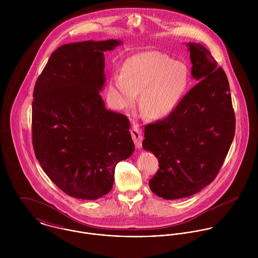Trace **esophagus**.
I'll return each instance as SVG.
<instances>
[{
    "instance_id": "obj_1",
    "label": "esophagus",
    "mask_w": 258,
    "mask_h": 258,
    "mask_svg": "<svg viewBox=\"0 0 258 258\" xmlns=\"http://www.w3.org/2000/svg\"><path fill=\"white\" fill-rule=\"evenodd\" d=\"M131 135L133 138V141L136 145L137 149H140L142 147V140H143V134H142V130L139 127V125L134 124L132 130H131Z\"/></svg>"
}]
</instances>
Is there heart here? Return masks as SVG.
<instances>
[{"instance_id":"obj_1","label":"heart","mask_w":258,"mask_h":258,"mask_svg":"<svg viewBox=\"0 0 258 258\" xmlns=\"http://www.w3.org/2000/svg\"><path fill=\"white\" fill-rule=\"evenodd\" d=\"M190 76L184 62L160 51H144L127 58L122 73L112 75L110 92L121 107L139 106L150 119L169 115L188 89Z\"/></svg>"}]
</instances>
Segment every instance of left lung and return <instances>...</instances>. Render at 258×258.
<instances>
[{
    "label": "left lung",
    "mask_w": 258,
    "mask_h": 258,
    "mask_svg": "<svg viewBox=\"0 0 258 258\" xmlns=\"http://www.w3.org/2000/svg\"><path fill=\"white\" fill-rule=\"evenodd\" d=\"M191 75L199 82L166 118L145 126L143 148L159 161L149 181L165 200L189 197L211 184L221 170L235 132L229 84L211 52L188 42Z\"/></svg>",
    "instance_id": "obj_1"
}]
</instances>
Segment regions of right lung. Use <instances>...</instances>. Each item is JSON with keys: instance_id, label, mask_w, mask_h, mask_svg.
I'll list each match as a JSON object with an SVG mask.
<instances>
[{"instance_id": "1", "label": "right lung", "mask_w": 258, "mask_h": 258, "mask_svg": "<svg viewBox=\"0 0 258 258\" xmlns=\"http://www.w3.org/2000/svg\"><path fill=\"white\" fill-rule=\"evenodd\" d=\"M108 39L68 43L52 52L34 89L32 131L37 161L67 195L97 200L113 186L117 163L134 152L130 122L107 110L99 93L105 82Z\"/></svg>"}]
</instances>
